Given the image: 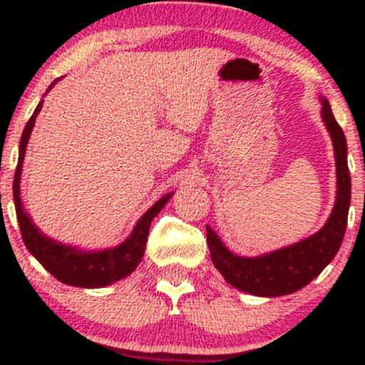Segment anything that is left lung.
I'll return each instance as SVG.
<instances>
[{"mask_svg": "<svg viewBox=\"0 0 365 365\" xmlns=\"http://www.w3.org/2000/svg\"><path fill=\"white\" fill-rule=\"evenodd\" d=\"M321 116L328 128L336 158V202L329 220L317 233L305 240L259 257H240L226 249L220 237L206 226L212 264L223 278L238 290L257 297H282L293 293L321 274L333 261L345 237L349 220L351 182L346 163V139L334 120L328 99H321Z\"/></svg>", "mask_w": 365, "mask_h": 365, "instance_id": "1", "label": "left lung"}]
</instances>
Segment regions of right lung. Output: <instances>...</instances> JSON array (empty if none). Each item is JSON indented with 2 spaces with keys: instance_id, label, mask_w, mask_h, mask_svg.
<instances>
[{
  "instance_id": "obj_1",
  "label": "right lung",
  "mask_w": 365,
  "mask_h": 365,
  "mask_svg": "<svg viewBox=\"0 0 365 365\" xmlns=\"http://www.w3.org/2000/svg\"><path fill=\"white\" fill-rule=\"evenodd\" d=\"M56 82L58 81H54L49 86V89ZM41 108H43V101L37 104L36 111L32 113L31 120L27 121V125L24 128L19 148V165H16L14 178L15 211L24 244L29 249V252L34 255L37 261L43 264L44 269H48L58 282L81 288L108 287V284L128 276L139 266L140 259L144 257L150 221L166 206V202L173 195V192L161 197L149 211H145V215L140 217L139 223L133 228L132 235L123 244L113 247V249H104L99 250V252H87V250L75 249V247L60 244V242L48 238L32 223L31 217H29L22 206V199H20V175H22L25 149H27L29 137H31L32 128H34L36 118L39 115Z\"/></svg>"
}]
</instances>
